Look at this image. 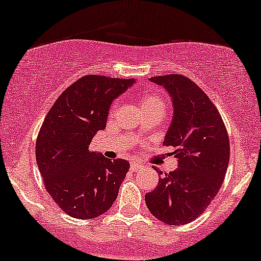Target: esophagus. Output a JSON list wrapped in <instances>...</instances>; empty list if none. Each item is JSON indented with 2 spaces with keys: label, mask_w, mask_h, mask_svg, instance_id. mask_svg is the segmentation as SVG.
I'll use <instances>...</instances> for the list:
<instances>
[{
  "label": "esophagus",
  "mask_w": 261,
  "mask_h": 261,
  "mask_svg": "<svg viewBox=\"0 0 261 261\" xmlns=\"http://www.w3.org/2000/svg\"><path fill=\"white\" fill-rule=\"evenodd\" d=\"M141 168H143V165L138 163L137 161H130V170H133V172H137V170H139Z\"/></svg>",
  "instance_id": "34e87169"
}]
</instances>
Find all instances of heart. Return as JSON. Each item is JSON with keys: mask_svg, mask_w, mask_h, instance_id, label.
Returning <instances> with one entry per match:
<instances>
[{"mask_svg": "<svg viewBox=\"0 0 261 261\" xmlns=\"http://www.w3.org/2000/svg\"><path fill=\"white\" fill-rule=\"evenodd\" d=\"M138 104H139L141 111H150V110H166V99L165 96L156 91H146L140 93L138 96Z\"/></svg>", "mask_w": 261, "mask_h": 261, "instance_id": "b5f03b06", "label": "heart"}]
</instances>
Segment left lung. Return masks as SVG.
<instances>
[{"label": "left lung", "instance_id": "obj_1", "mask_svg": "<svg viewBox=\"0 0 261 261\" xmlns=\"http://www.w3.org/2000/svg\"><path fill=\"white\" fill-rule=\"evenodd\" d=\"M150 81L172 99L173 120L163 144L175 147L178 168L160 178L145 202L162 223L185 225L203 213L221 188L230 160L229 136L218 109L189 77L172 73Z\"/></svg>", "mask_w": 261, "mask_h": 261}]
</instances>
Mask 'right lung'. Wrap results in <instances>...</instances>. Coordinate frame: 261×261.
<instances>
[{
  "mask_svg": "<svg viewBox=\"0 0 261 261\" xmlns=\"http://www.w3.org/2000/svg\"><path fill=\"white\" fill-rule=\"evenodd\" d=\"M134 80L83 76L66 88L44 118L36 141V161L44 188L70 217L94 219L109 211L129 163L91 150L105 129L110 105Z\"/></svg>",
  "mask_w": 261,
  "mask_h": 261,
  "instance_id": "obj_1",
  "label": "right lung"
}]
</instances>
